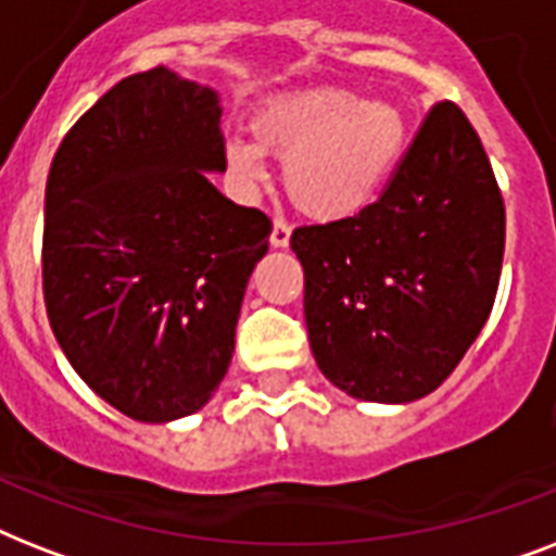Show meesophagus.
I'll list each match as a JSON object with an SVG mask.
<instances>
[{
    "label": "esophagus",
    "mask_w": 556,
    "mask_h": 556,
    "mask_svg": "<svg viewBox=\"0 0 556 556\" xmlns=\"http://www.w3.org/2000/svg\"><path fill=\"white\" fill-rule=\"evenodd\" d=\"M288 242H291V225L282 216H277L274 218V230H270V244L274 248H288Z\"/></svg>",
    "instance_id": "obj_1"
}]
</instances>
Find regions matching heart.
<instances>
[{"mask_svg": "<svg viewBox=\"0 0 556 556\" xmlns=\"http://www.w3.org/2000/svg\"><path fill=\"white\" fill-rule=\"evenodd\" d=\"M404 143L395 106L343 89H312L262 109L253 141H227V167L242 185H260L268 176L265 152L277 155L296 207L314 218H343L375 201Z\"/></svg>", "mask_w": 556, "mask_h": 556, "instance_id": "obj_1", "label": "heart"}]
</instances>
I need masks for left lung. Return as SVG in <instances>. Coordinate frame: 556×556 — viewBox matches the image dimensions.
I'll return each mask as SVG.
<instances>
[{"instance_id": "1", "label": "left lung", "mask_w": 556, "mask_h": 556, "mask_svg": "<svg viewBox=\"0 0 556 556\" xmlns=\"http://www.w3.org/2000/svg\"><path fill=\"white\" fill-rule=\"evenodd\" d=\"M291 248L305 270L314 361L346 395H430L491 317L505 253V201L467 115L439 100L378 201Z\"/></svg>"}]
</instances>
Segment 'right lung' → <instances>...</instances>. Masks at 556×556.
Segmentation results:
<instances>
[{"label":"right lung","instance_id":"add662e5","mask_svg":"<svg viewBox=\"0 0 556 556\" xmlns=\"http://www.w3.org/2000/svg\"><path fill=\"white\" fill-rule=\"evenodd\" d=\"M216 91L155 65L65 132L46 185L42 294L56 343L106 404L173 421L207 404L270 218L225 199Z\"/></svg>","mask_w":556,"mask_h":556}]
</instances>
